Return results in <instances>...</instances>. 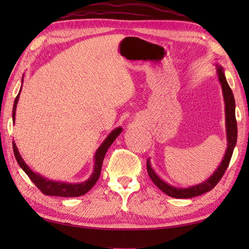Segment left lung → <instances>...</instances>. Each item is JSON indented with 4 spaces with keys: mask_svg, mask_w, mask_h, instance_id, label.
Listing matches in <instances>:
<instances>
[{
    "mask_svg": "<svg viewBox=\"0 0 249 249\" xmlns=\"http://www.w3.org/2000/svg\"><path fill=\"white\" fill-rule=\"evenodd\" d=\"M216 72H217L218 80L220 82L221 89H223V95H224V100H225V114H226V134H227V142H228V145H227V150L224 155L223 160H221L219 167L216 169L215 172L206 181L200 183L198 185H195V186H190L186 188H181L177 186H172V185L166 183L165 181L157 176L154 169L151 166L150 158L146 161V168H147V173L151 178L156 186L162 190L163 193L167 194L168 196L173 198L178 199H186V198H193L197 197V196L203 195L205 193L212 190L217 183L220 181V178H223L224 173L226 172L227 168L229 166L230 160L232 157V153L236 144V139H237V125H236V119H235V100L233 93H232V89H230L228 82H227V79L224 73V68L220 65L216 64Z\"/></svg>",
    "mask_w": 249,
    "mask_h": 249,
    "instance_id": "obj_1",
    "label": "left lung"
}]
</instances>
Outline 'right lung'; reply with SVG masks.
Here are the masks:
<instances>
[{
    "label": "right lung",
    "mask_w": 249,
    "mask_h": 249,
    "mask_svg": "<svg viewBox=\"0 0 249 249\" xmlns=\"http://www.w3.org/2000/svg\"><path fill=\"white\" fill-rule=\"evenodd\" d=\"M22 81H23V78H22ZM21 89H22V86H21L20 91L14 103V108H13L14 123L16 119V108H17ZM122 129H123L122 127H116L115 129H113L107 136V138L104 140L103 143L100 144V146L98 147L96 153H95L94 155V170L91 174V177H89L87 181H84L82 183L73 184V183H66V182H60V181H52V179H48L47 178L40 176L39 173L34 172L28 165H26L25 161L23 160V158L19 154L18 147L16 146V143L13 141L14 154L21 169L28 174V177L31 178V181L33 182L37 187H38V189L43 194L47 196H56V197H79V196L87 194L89 190L94 186L95 183L98 181L106 153H107L110 145L113 143V141L118 138L119 135L122 133Z\"/></svg>",
    "instance_id": "1"
}]
</instances>
